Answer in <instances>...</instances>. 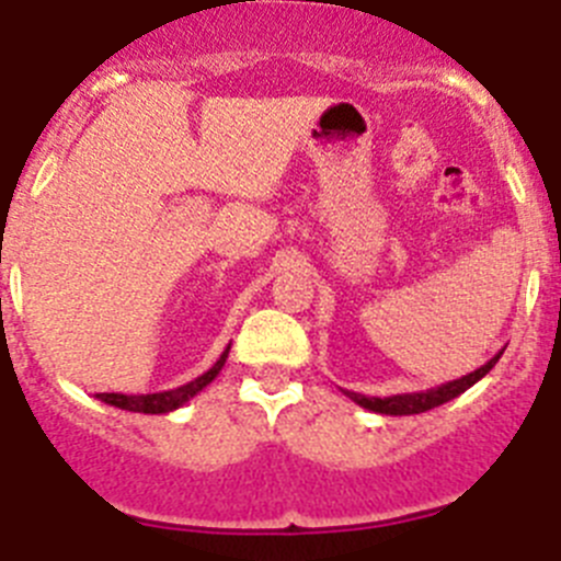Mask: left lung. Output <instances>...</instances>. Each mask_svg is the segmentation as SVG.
Masks as SVG:
<instances>
[{"mask_svg":"<svg viewBox=\"0 0 561 561\" xmlns=\"http://www.w3.org/2000/svg\"><path fill=\"white\" fill-rule=\"evenodd\" d=\"M503 351H500V354H494L492 359L485 362V365H480L478 370H472V374H466V376H460V379H453V381H444V385H438V388L385 396V399H381V396H362V393H354V390H342V393L348 396L351 401H356L359 408L370 410V413H381V415L427 413V410L440 408V404H447V401L458 399L460 393H466V390L472 388V385H478V381L483 379V376L489 374L494 365H497V359L503 356Z\"/></svg>","mask_w":561,"mask_h":561,"instance_id":"1","label":"left lung"}]
</instances>
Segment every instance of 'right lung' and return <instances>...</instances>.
Listing matches in <instances>:
<instances>
[{"instance_id":"obj_1","label":"right lung","mask_w":561,"mask_h":561,"mask_svg":"<svg viewBox=\"0 0 561 561\" xmlns=\"http://www.w3.org/2000/svg\"><path fill=\"white\" fill-rule=\"evenodd\" d=\"M227 354H230V345H227V348L221 351V356H219V359H216V365H213L210 370H205V374L196 376V379L187 381V385H182V388L162 390V393H140V396L95 393V399L106 401V404H112V408L128 410V413H148V415L173 413V410H180L182 404H187V401H191L193 396L199 393V390H205L207 385H210V381L216 379V376H219V370L225 368Z\"/></svg>"}]
</instances>
